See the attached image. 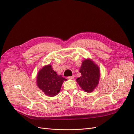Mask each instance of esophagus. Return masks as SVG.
<instances>
[{"mask_svg": "<svg viewBox=\"0 0 134 134\" xmlns=\"http://www.w3.org/2000/svg\"><path fill=\"white\" fill-rule=\"evenodd\" d=\"M68 78L69 79H72L74 78V75H72V76H68Z\"/></svg>", "mask_w": 134, "mask_h": 134, "instance_id": "esophagus-1", "label": "esophagus"}]
</instances>
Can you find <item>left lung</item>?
Masks as SVG:
<instances>
[{"mask_svg": "<svg viewBox=\"0 0 134 134\" xmlns=\"http://www.w3.org/2000/svg\"><path fill=\"white\" fill-rule=\"evenodd\" d=\"M79 72L82 75L76 79L77 83L85 92H93L99 83V67L91 59H85L83 61Z\"/></svg>", "mask_w": 134, "mask_h": 134, "instance_id": "8db88e82", "label": "left lung"}]
</instances>
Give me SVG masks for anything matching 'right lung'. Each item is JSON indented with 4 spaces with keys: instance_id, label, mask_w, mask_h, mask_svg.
<instances>
[{
    "instance_id": "1",
    "label": "right lung",
    "mask_w": 134,
    "mask_h": 134,
    "mask_svg": "<svg viewBox=\"0 0 134 134\" xmlns=\"http://www.w3.org/2000/svg\"><path fill=\"white\" fill-rule=\"evenodd\" d=\"M67 79L58 75L51 65L43 66L37 76V84L46 96L54 97L60 92L62 84Z\"/></svg>"
}]
</instances>
